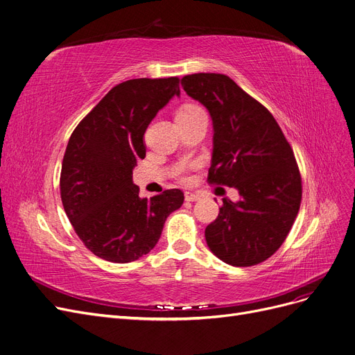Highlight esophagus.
<instances>
[{
  "label": "esophagus",
  "instance_id": "1",
  "mask_svg": "<svg viewBox=\"0 0 355 355\" xmlns=\"http://www.w3.org/2000/svg\"><path fill=\"white\" fill-rule=\"evenodd\" d=\"M185 200H187V201H189V202L200 201V200H201V195H200V193H196V192H191V191H188V192H185Z\"/></svg>",
  "mask_w": 355,
  "mask_h": 355
}]
</instances>
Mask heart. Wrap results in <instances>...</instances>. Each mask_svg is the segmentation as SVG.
Returning a JSON list of instances; mask_svg holds the SVG:
<instances>
[{
  "instance_id": "b5f03b06",
  "label": "heart",
  "mask_w": 355,
  "mask_h": 355,
  "mask_svg": "<svg viewBox=\"0 0 355 355\" xmlns=\"http://www.w3.org/2000/svg\"><path fill=\"white\" fill-rule=\"evenodd\" d=\"M201 113H205L200 106L196 105H185L182 106L178 113H176V118H180V116H193V115H201Z\"/></svg>"
}]
</instances>
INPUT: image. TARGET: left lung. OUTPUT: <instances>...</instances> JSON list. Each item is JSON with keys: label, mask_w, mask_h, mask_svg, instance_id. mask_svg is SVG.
<instances>
[{"label": "left lung", "mask_w": 355, "mask_h": 355, "mask_svg": "<svg viewBox=\"0 0 355 355\" xmlns=\"http://www.w3.org/2000/svg\"><path fill=\"white\" fill-rule=\"evenodd\" d=\"M180 84L212 121L208 182L240 195L236 202L224 198L205 229L207 245L229 265L261 263L278 250L299 214L302 178L294 153L269 110L230 77L200 73Z\"/></svg>", "instance_id": "left-lung-1"}]
</instances>
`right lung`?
Segmentation results:
<instances>
[{
	"mask_svg": "<svg viewBox=\"0 0 355 355\" xmlns=\"http://www.w3.org/2000/svg\"><path fill=\"white\" fill-rule=\"evenodd\" d=\"M179 78H135L113 87L71 134L61 170V200L81 242L96 257L126 263L147 254L166 218L182 207L183 192L139 198L132 182L146 157L144 132Z\"/></svg>",
	"mask_w": 355,
	"mask_h": 355,
	"instance_id": "obj_1",
	"label": "right lung"
}]
</instances>
